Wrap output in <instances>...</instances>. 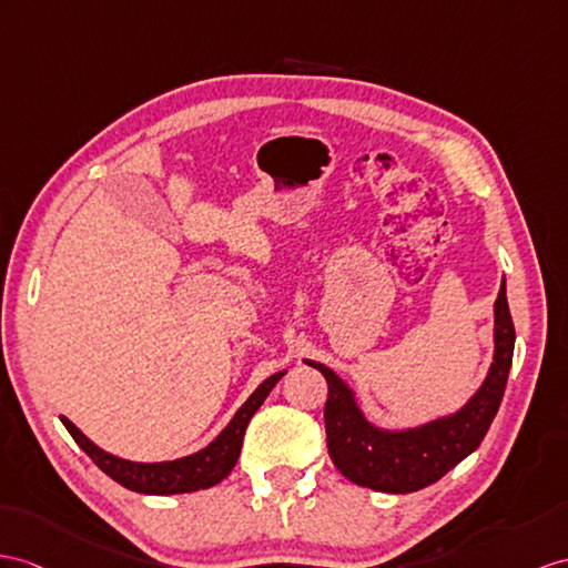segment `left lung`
<instances>
[{
    "instance_id": "left-lung-1",
    "label": "left lung",
    "mask_w": 568,
    "mask_h": 568,
    "mask_svg": "<svg viewBox=\"0 0 568 568\" xmlns=\"http://www.w3.org/2000/svg\"><path fill=\"white\" fill-rule=\"evenodd\" d=\"M514 344L504 280L494 303V362L479 390L458 412L399 432L371 424L349 385L325 364L306 358L327 381L325 432L332 463L358 487L385 494L419 491L438 481L487 436L506 390Z\"/></svg>"
}]
</instances>
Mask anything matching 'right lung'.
<instances>
[{
  "mask_svg": "<svg viewBox=\"0 0 568 568\" xmlns=\"http://www.w3.org/2000/svg\"><path fill=\"white\" fill-rule=\"evenodd\" d=\"M286 371L274 373L267 381L257 385V390L245 399L243 407L233 414L229 426L221 432L210 446L185 455V458L178 460H165V463H132L122 460L113 453H105L89 440L79 428L69 422L67 417H60L67 426V432L84 450L89 458L99 465L103 473L122 484L124 489L140 491V494H154V496H169V494H187L197 489H210L219 484L224 477L231 475L233 465L239 463L241 446H243V434L247 428V422L253 419V414L265 403V397L274 388Z\"/></svg>",
  "mask_w": 568,
  "mask_h": 568,
  "instance_id": "1",
  "label": "right lung"
}]
</instances>
